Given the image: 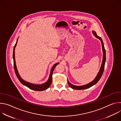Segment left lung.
<instances>
[{"instance_id":"obj_1","label":"left lung","mask_w":121,"mask_h":121,"mask_svg":"<svg viewBox=\"0 0 121 121\" xmlns=\"http://www.w3.org/2000/svg\"><path fill=\"white\" fill-rule=\"evenodd\" d=\"M93 33L94 35H95V36L99 39L101 43V44H102V51H103V60H102V63L101 64V66L100 67V69L99 70V72L98 73V74L97 75V77H96V78L94 79V80L93 81H92V82H91V83L87 84V85H83V86H75L73 85L72 84H71L70 83H69L68 81H67L68 82V84L69 85V86H70V87L73 89H75V90H85L86 89H88L89 88L91 87H92V86L94 85L95 84H96L98 81L100 79V78H101L103 71H104V66H105V61H106V51H105V49L104 48V44H103V42L102 41V39L98 36L97 35V33H96V32H95L94 31H93Z\"/></svg>"}]
</instances>
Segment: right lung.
<instances>
[{"label":"right lung","mask_w":121,"mask_h":121,"mask_svg":"<svg viewBox=\"0 0 121 121\" xmlns=\"http://www.w3.org/2000/svg\"><path fill=\"white\" fill-rule=\"evenodd\" d=\"M17 41H18V39H17ZM17 42L16 43V44H15L14 48H13V62H14V70H15V74L18 78L19 79V80H20V81L24 85L26 86V87H27L28 88H29V89L34 90V91H42L43 90H45L47 89H48L50 85H51L52 82V75H53V71L55 69V68L56 67V66L59 64L58 63H56L55 65H54L53 66L52 68L51 71V73L50 74V76L48 80H47V82H46L45 83L41 84V85H35V84H33L32 83H29L28 82H26L25 81H24V80H23L21 77L20 76L18 70L17 69V67H16V62H15V47L16 46V44L17 43Z\"/></svg>","instance_id":"right-lung-1"}]
</instances>
